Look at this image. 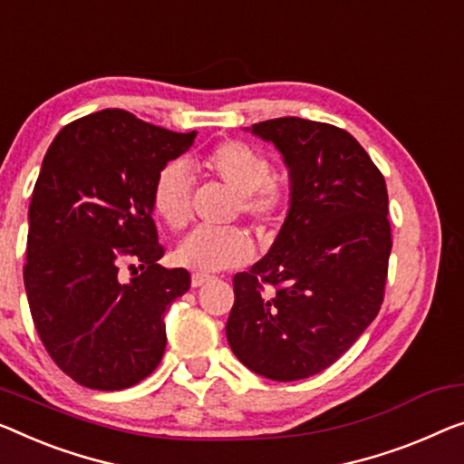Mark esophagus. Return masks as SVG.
Returning a JSON list of instances; mask_svg holds the SVG:
<instances>
[{
    "mask_svg": "<svg viewBox=\"0 0 464 464\" xmlns=\"http://www.w3.org/2000/svg\"><path fill=\"white\" fill-rule=\"evenodd\" d=\"M212 279L210 275H202V273H193L191 275V285L193 287H202L204 283H208Z\"/></svg>",
    "mask_w": 464,
    "mask_h": 464,
    "instance_id": "1",
    "label": "esophagus"
}]
</instances>
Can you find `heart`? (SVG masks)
I'll list each match as a JSON object with an SVG mask.
<instances>
[{"label": "heart", "mask_w": 464, "mask_h": 464, "mask_svg": "<svg viewBox=\"0 0 464 464\" xmlns=\"http://www.w3.org/2000/svg\"><path fill=\"white\" fill-rule=\"evenodd\" d=\"M210 177L235 191L233 214H241L266 233L289 204L287 185L271 177L273 164L252 145L227 140L198 160ZM151 208L172 231L183 229L191 217V181L183 162L164 164L151 183ZM252 239L239 227L196 229L175 250L179 265L196 273H217L250 260Z\"/></svg>", "instance_id": "1"}]
</instances>
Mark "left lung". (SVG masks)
<instances>
[{
  "label": "left lung",
  "instance_id": "left-lung-1",
  "mask_svg": "<svg viewBox=\"0 0 464 464\" xmlns=\"http://www.w3.org/2000/svg\"><path fill=\"white\" fill-rule=\"evenodd\" d=\"M289 169L275 244L233 276L227 340L247 369L295 382L327 369L383 304L392 227L382 170L348 130L295 116L252 124Z\"/></svg>",
  "mask_w": 464,
  "mask_h": 464
}]
</instances>
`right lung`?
<instances>
[{
  "label": "right lung",
  "mask_w": 464,
  "mask_h": 464,
  "mask_svg": "<svg viewBox=\"0 0 464 464\" xmlns=\"http://www.w3.org/2000/svg\"><path fill=\"white\" fill-rule=\"evenodd\" d=\"M193 140L196 130L175 133L112 108L66 124L44 158L24 289L47 354L89 390H124L162 361L164 313L191 276L158 265L151 183Z\"/></svg>",
  "instance_id": "right-lung-1"
}]
</instances>
